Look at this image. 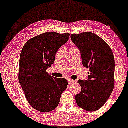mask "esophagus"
<instances>
[{
    "label": "esophagus",
    "instance_id": "34e87169",
    "mask_svg": "<svg viewBox=\"0 0 128 128\" xmlns=\"http://www.w3.org/2000/svg\"><path fill=\"white\" fill-rule=\"evenodd\" d=\"M68 84H72V83H74V82H75V81H74V80H72V79H68Z\"/></svg>",
    "mask_w": 128,
    "mask_h": 128
}]
</instances>
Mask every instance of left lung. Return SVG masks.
<instances>
[{
  "label": "left lung",
  "mask_w": 128,
  "mask_h": 128,
  "mask_svg": "<svg viewBox=\"0 0 128 128\" xmlns=\"http://www.w3.org/2000/svg\"><path fill=\"white\" fill-rule=\"evenodd\" d=\"M70 38L81 53L82 64L88 68V79L79 80L81 92L75 100L80 108L88 112L100 109L105 104L114 87L115 62L108 44L95 34H73Z\"/></svg>",
  "instance_id": "obj_1"
}]
</instances>
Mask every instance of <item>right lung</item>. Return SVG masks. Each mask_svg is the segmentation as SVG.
<instances>
[{
    "label": "right lung",
    "mask_w": 128,
    "mask_h": 128,
    "mask_svg": "<svg viewBox=\"0 0 128 128\" xmlns=\"http://www.w3.org/2000/svg\"><path fill=\"white\" fill-rule=\"evenodd\" d=\"M70 34L44 33L28 40L20 53L18 80L28 104L38 111L48 113L58 105L68 82L46 72L54 62L58 49Z\"/></svg>",
    "instance_id": "right-lung-1"
}]
</instances>
